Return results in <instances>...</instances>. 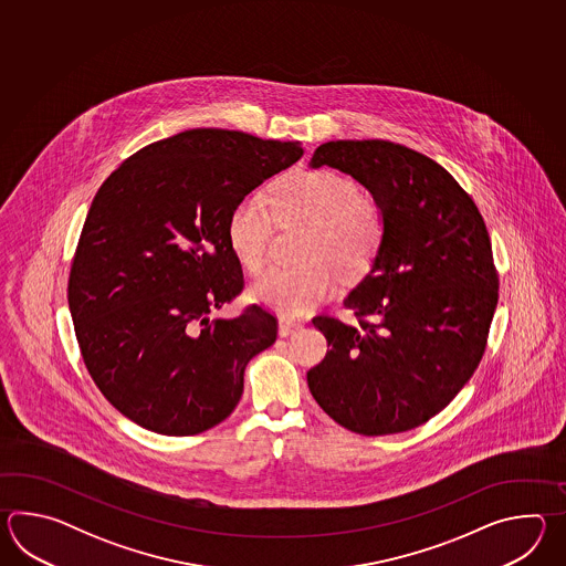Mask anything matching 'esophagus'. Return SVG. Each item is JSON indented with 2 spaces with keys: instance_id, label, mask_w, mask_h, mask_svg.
Here are the masks:
<instances>
[{
  "instance_id": "esophagus-1",
  "label": "esophagus",
  "mask_w": 566,
  "mask_h": 566,
  "mask_svg": "<svg viewBox=\"0 0 566 566\" xmlns=\"http://www.w3.org/2000/svg\"><path fill=\"white\" fill-rule=\"evenodd\" d=\"M301 325L297 322H289V319H281L279 322V336L289 337L293 336L297 329H300Z\"/></svg>"
}]
</instances>
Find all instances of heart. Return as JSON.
Returning a JSON list of instances; mask_svg holds the SVG:
<instances>
[{
  "mask_svg": "<svg viewBox=\"0 0 566 566\" xmlns=\"http://www.w3.org/2000/svg\"><path fill=\"white\" fill-rule=\"evenodd\" d=\"M269 205L279 224H310L295 269H271L251 285V297L283 317H301L327 300L342 277L360 279L382 251L385 214L358 184L332 169H297L271 186ZM263 198L237 202L227 220L230 251L249 271H261L271 239Z\"/></svg>",
  "mask_w": 566,
  "mask_h": 566,
  "instance_id": "b5f03b06",
  "label": "heart"
}]
</instances>
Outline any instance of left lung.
I'll list each match as a JSON object with an SVG mask.
<instances>
[{"mask_svg":"<svg viewBox=\"0 0 566 566\" xmlns=\"http://www.w3.org/2000/svg\"><path fill=\"white\" fill-rule=\"evenodd\" d=\"M310 166L339 169L373 193L386 237L344 300L358 324L313 317L332 349L307 385L354 433L410 431L458 397L483 356L497 305L485 222L446 168L405 145L327 142Z\"/></svg>","mask_w":566,"mask_h":566,"instance_id":"8db88e82","label":"left lung"}]
</instances>
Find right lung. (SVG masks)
Here are the masks:
<instances>
[{"mask_svg": "<svg viewBox=\"0 0 566 566\" xmlns=\"http://www.w3.org/2000/svg\"><path fill=\"white\" fill-rule=\"evenodd\" d=\"M303 156L300 142L190 129L127 157L98 188L74 253L69 307L103 397L147 431L188 437L224 421L244 368L277 339L242 287L230 210Z\"/></svg>", "mask_w": 566, "mask_h": 566, "instance_id": "right-lung-1", "label": "right lung"}]
</instances>
